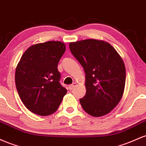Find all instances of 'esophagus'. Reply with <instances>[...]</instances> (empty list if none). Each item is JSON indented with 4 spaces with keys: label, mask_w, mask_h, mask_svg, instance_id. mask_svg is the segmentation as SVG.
I'll list each match as a JSON object with an SVG mask.
<instances>
[{
    "label": "esophagus",
    "mask_w": 146,
    "mask_h": 146,
    "mask_svg": "<svg viewBox=\"0 0 146 146\" xmlns=\"http://www.w3.org/2000/svg\"><path fill=\"white\" fill-rule=\"evenodd\" d=\"M76 86V83H74L73 84H72V85H70V86H69V89L70 90H73L74 88V87Z\"/></svg>",
    "instance_id": "esophagus-1"
}]
</instances>
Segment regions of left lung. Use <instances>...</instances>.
I'll return each instance as SVG.
<instances>
[{
  "label": "left lung",
  "mask_w": 146,
  "mask_h": 146,
  "mask_svg": "<svg viewBox=\"0 0 146 146\" xmlns=\"http://www.w3.org/2000/svg\"><path fill=\"white\" fill-rule=\"evenodd\" d=\"M70 50L86 73V94L80 103L97 117L112 111L123 94L125 68L121 57L108 42L88 39L70 42Z\"/></svg>",
  "instance_id": "obj_1"
}]
</instances>
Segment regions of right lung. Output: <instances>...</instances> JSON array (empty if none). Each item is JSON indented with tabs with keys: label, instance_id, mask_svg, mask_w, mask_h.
<instances>
[{
	"label": "right lung",
	"instance_id": "add662e5",
	"mask_svg": "<svg viewBox=\"0 0 146 146\" xmlns=\"http://www.w3.org/2000/svg\"><path fill=\"white\" fill-rule=\"evenodd\" d=\"M65 52L59 41L29 47L16 67L15 83L21 101L29 111L40 116L58 109L67 90L60 83L58 63Z\"/></svg>",
	"mask_w": 146,
	"mask_h": 146
}]
</instances>
